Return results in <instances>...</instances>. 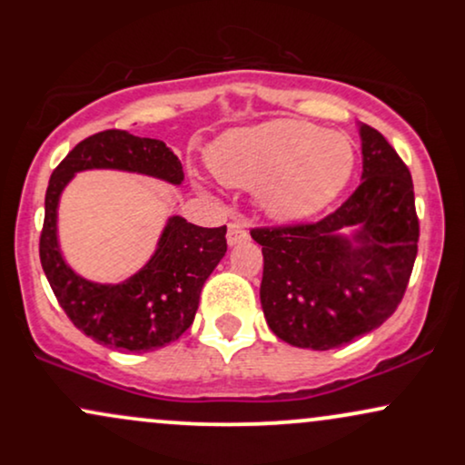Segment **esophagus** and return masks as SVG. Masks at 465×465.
<instances>
[{
    "mask_svg": "<svg viewBox=\"0 0 465 465\" xmlns=\"http://www.w3.org/2000/svg\"><path fill=\"white\" fill-rule=\"evenodd\" d=\"M249 238V233H247V229H244V225L242 223H229L227 225V244L229 247H233V244H238V242H242V240H247Z\"/></svg>",
    "mask_w": 465,
    "mask_h": 465,
    "instance_id": "1",
    "label": "esophagus"
}]
</instances>
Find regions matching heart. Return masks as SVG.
<instances>
[{"instance_id": "obj_1", "label": "heart", "mask_w": 465, "mask_h": 465, "mask_svg": "<svg viewBox=\"0 0 465 465\" xmlns=\"http://www.w3.org/2000/svg\"><path fill=\"white\" fill-rule=\"evenodd\" d=\"M223 183L258 188L262 210L277 221H302L330 205L356 168L354 142L303 120H271L229 131L210 151Z\"/></svg>"}]
</instances>
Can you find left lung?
I'll return each mask as SVG.
<instances>
[{"label":"left lung","mask_w":465,"mask_h":465,"mask_svg":"<svg viewBox=\"0 0 465 465\" xmlns=\"http://www.w3.org/2000/svg\"><path fill=\"white\" fill-rule=\"evenodd\" d=\"M359 131L362 181L339 210L317 223L251 229L264 255L266 323L295 348H341L385 323L418 255L409 168L376 129ZM343 228L355 232L351 239L340 236Z\"/></svg>","instance_id":"obj_1"}]
</instances>
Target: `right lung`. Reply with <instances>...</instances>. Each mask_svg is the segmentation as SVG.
Instances as JSON below:
<instances>
[{
  "label": "right lung",
  "mask_w": 465,
  "mask_h": 465,
  "mask_svg": "<svg viewBox=\"0 0 465 465\" xmlns=\"http://www.w3.org/2000/svg\"><path fill=\"white\" fill-rule=\"evenodd\" d=\"M126 170L179 185L183 165L163 142L126 131L87 137L56 165L45 192L39 255L58 303L80 332L106 348L153 351L177 341L194 322L201 288L227 251V227H199L168 218L153 258L122 284H95L69 269L56 238L61 192L76 173Z\"/></svg>",
  "instance_id": "obj_1"
}]
</instances>
